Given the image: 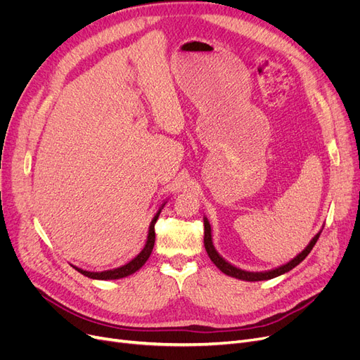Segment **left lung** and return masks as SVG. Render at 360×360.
<instances>
[{
    "mask_svg": "<svg viewBox=\"0 0 360 360\" xmlns=\"http://www.w3.org/2000/svg\"><path fill=\"white\" fill-rule=\"evenodd\" d=\"M203 222H205V248H206V252H207V255H209L210 261L214 262L224 274L231 276V277H234V278H240V281H246V282L269 281V278H273V277H277V276H282V274L290 271L292 269L297 267V265H298L301 261H304L305 257H307V255L310 254L313 246H314L316 242H317L319 236H321V233H322V231H319V233L311 238L310 243H309L307 246H305V249L301 250L300 254H298L295 258H292L289 262H286V264H283V265H278V267L271 269V270H267V271H246V270H242V269H237L236 265L230 264L229 261H225V259L218 254L215 246H214V242H212V229H210V224H209V221H207L206 217H203Z\"/></svg>",
    "mask_w": 360,
    "mask_h": 360,
    "instance_id": "8db88e82",
    "label": "left lung"
}]
</instances>
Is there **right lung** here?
<instances>
[{
	"instance_id": "add662e5",
	"label": "right lung",
	"mask_w": 360,
	"mask_h": 360,
	"mask_svg": "<svg viewBox=\"0 0 360 360\" xmlns=\"http://www.w3.org/2000/svg\"><path fill=\"white\" fill-rule=\"evenodd\" d=\"M165 205H166V202L158 207L157 214L151 219L150 229H148V237H146V242H145L143 249L131 261H129L127 264L122 265V267H117V269H112V270H105V271H87V270L75 267V265H72V267L78 273H82L83 276H86L89 278H95V281H115V278H123V277H127V276H130L133 273H136L142 267V265L146 262V259L150 258V255H151L153 248H154V242H155L154 225H155V222H157V219L160 217V212H162V209L165 207Z\"/></svg>"
}]
</instances>
